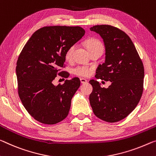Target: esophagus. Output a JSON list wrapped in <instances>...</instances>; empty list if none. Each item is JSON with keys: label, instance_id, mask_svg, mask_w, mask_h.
<instances>
[{"label": "esophagus", "instance_id": "esophagus-1", "mask_svg": "<svg viewBox=\"0 0 156 156\" xmlns=\"http://www.w3.org/2000/svg\"><path fill=\"white\" fill-rule=\"evenodd\" d=\"M80 81L81 83H87V80H86L84 78H80Z\"/></svg>", "mask_w": 156, "mask_h": 156}]
</instances>
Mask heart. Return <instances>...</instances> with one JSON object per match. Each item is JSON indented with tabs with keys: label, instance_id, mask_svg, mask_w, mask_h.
<instances>
[{
	"label": "heart",
	"instance_id": "heart-1",
	"mask_svg": "<svg viewBox=\"0 0 156 156\" xmlns=\"http://www.w3.org/2000/svg\"><path fill=\"white\" fill-rule=\"evenodd\" d=\"M85 44L89 52L96 49H103V44L99 40L96 38H89L85 41ZM75 45H72L67 49L66 52V59L68 61H70L73 58V55L74 50H75ZM93 68L90 67L86 66H78L75 67L73 70V73L75 75L81 76H88L92 73Z\"/></svg>",
	"mask_w": 156,
	"mask_h": 156
}]
</instances>
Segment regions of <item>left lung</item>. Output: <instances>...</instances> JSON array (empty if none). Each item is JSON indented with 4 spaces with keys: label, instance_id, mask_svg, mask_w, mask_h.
Returning a JSON list of instances; mask_svg holds the SVG:
<instances>
[{
    "label": "left lung",
    "instance_id": "1",
    "mask_svg": "<svg viewBox=\"0 0 156 156\" xmlns=\"http://www.w3.org/2000/svg\"><path fill=\"white\" fill-rule=\"evenodd\" d=\"M90 30L101 36L105 47V61L98 66L95 77L112 83L106 88L98 81L90 80V104L98 118L114 123L128 116L140 102L144 69L135 45L125 32L109 25L94 26Z\"/></svg>",
    "mask_w": 156,
    "mask_h": 156
}]
</instances>
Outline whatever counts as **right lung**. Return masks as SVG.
I'll return each mask as SVG.
<instances>
[{
	"label": "right lung",
	"instance_id": "obj_1",
	"mask_svg": "<svg viewBox=\"0 0 156 156\" xmlns=\"http://www.w3.org/2000/svg\"><path fill=\"white\" fill-rule=\"evenodd\" d=\"M85 34L80 26H45L32 35L16 62L19 96L25 109L36 121L53 125L68 115L71 100L80 86L74 77L63 84L52 83L65 67L66 52ZM68 77V76H67Z\"/></svg>",
	"mask_w": 156,
	"mask_h": 156
}]
</instances>
